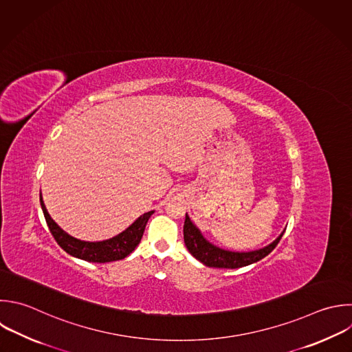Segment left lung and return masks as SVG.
<instances>
[{
  "instance_id": "left-lung-1",
  "label": "left lung",
  "mask_w": 352,
  "mask_h": 352,
  "mask_svg": "<svg viewBox=\"0 0 352 352\" xmlns=\"http://www.w3.org/2000/svg\"><path fill=\"white\" fill-rule=\"evenodd\" d=\"M285 232V231H283ZM283 232L270 245L252 250V252H231L221 249L219 246H214L210 243L197 228V226L190 220V217L186 213V220H184V227H183V234H184V243L188 249V252L199 260L202 264L208 267H214V268H239L249 265L252 263H256L261 258H264L267 254H270L278 242L280 241Z\"/></svg>"
}]
</instances>
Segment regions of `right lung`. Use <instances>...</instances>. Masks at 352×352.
<instances>
[{"label":"right lung","instance_id":"obj_1","mask_svg":"<svg viewBox=\"0 0 352 352\" xmlns=\"http://www.w3.org/2000/svg\"><path fill=\"white\" fill-rule=\"evenodd\" d=\"M40 202H41V208H43L47 224L50 227V231L56 239V242L60 245V248L66 250L69 254L91 263H109V261L122 260L128 254H131L135 250V248L139 245L143 236L146 224L150 216L154 213V210H150L142 214L125 231H122L121 234L110 239L99 241V242H88V241H81L69 235L54 221V219L50 216L45 208L43 195H40Z\"/></svg>","mask_w":352,"mask_h":352}]
</instances>
